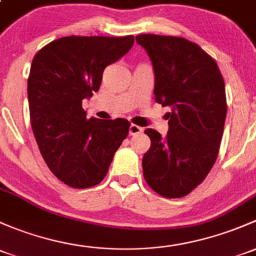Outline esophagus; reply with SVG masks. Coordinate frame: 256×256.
Masks as SVG:
<instances>
[{
  "instance_id": "1",
  "label": "esophagus",
  "mask_w": 256,
  "mask_h": 256,
  "mask_svg": "<svg viewBox=\"0 0 256 256\" xmlns=\"http://www.w3.org/2000/svg\"><path fill=\"white\" fill-rule=\"evenodd\" d=\"M142 131H144V128H140V126H137V125H134V124H131L130 128H128V132H130L131 136L138 135V134H141Z\"/></svg>"
}]
</instances>
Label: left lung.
<instances>
[{"instance_id":"left-lung-1","label":"left lung","mask_w":256,"mask_h":256,"mask_svg":"<svg viewBox=\"0 0 256 256\" xmlns=\"http://www.w3.org/2000/svg\"><path fill=\"white\" fill-rule=\"evenodd\" d=\"M136 42L152 62L156 102L172 109L166 137L144 130L150 138L144 179L164 198H182L216 162L227 114L224 82L216 61L184 38L141 34Z\"/></svg>"}]
</instances>
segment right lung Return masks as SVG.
<instances>
[{
    "instance_id": "1",
    "label": "right lung",
    "mask_w": 256,
    "mask_h": 256,
    "mask_svg": "<svg viewBox=\"0 0 256 256\" xmlns=\"http://www.w3.org/2000/svg\"><path fill=\"white\" fill-rule=\"evenodd\" d=\"M134 36H64L38 51L28 78L32 128L50 170L71 188L98 185L128 134L125 119H87L82 100L100 87L106 66Z\"/></svg>"
}]
</instances>
